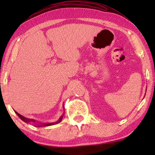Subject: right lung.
Masks as SVG:
<instances>
[{
    "mask_svg": "<svg viewBox=\"0 0 155 155\" xmlns=\"http://www.w3.org/2000/svg\"><path fill=\"white\" fill-rule=\"evenodd\" d=\"M15 112L17 114V115H18L19 117L21 120H22L23 121L25 122V123H32L33 124L35 125H37V127H41V126H52V125H54V124H58V123H60L61 120H62V118H63V116L62 115L61 116V118H59L58 121L55 122V123H46V124H42V123H39V121H37V120H36L35 119H30V118H27L26 117H25V116H23L22 115H20V114H18V112L15 111Z\"/></svg>",
    "mask_w": 155,
    "mask_h": 155,
    "instance_id": "add662e5",
    "label": "right lung"
}]
</instances>
